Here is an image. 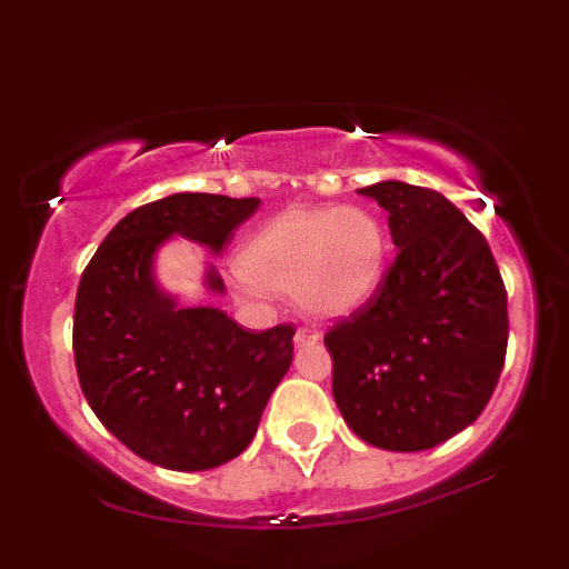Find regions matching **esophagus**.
I'll return each mask as SVG.
<instances>
[{"mask_svg": "<svg viewBox=\"0 0 569 569\" xmlns=\"http://www.w3.org/2000/svg\"><path fill=\"white\" fill-rule=\"evenodd\" d=\"M318 339H321V333H318L313 326H300V329L295 331V345H298V347L318 345Z\"/></svg>", "mask_w": 569, "mask_h": 569, "instance_id": "1", "label": "esophagus"}]
</instances>
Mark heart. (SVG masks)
Instances as JSON below:
<instances>
[{"label":"heart","mask_w":569,"mask_h":569,"mask_svg":"<svg viewBox=\"0 0 569 569\" xmlns=\"http://www.w3.org/2000/svg\"><path fill=\"white\" fill-rule=\"evenodd\" d=\"M386 263L383 222L362 207L290 209L256 230L238 256L248 295H290L321 316L362 306Z\"/></svg>","instance_id":"obj_1"}]
</instances>
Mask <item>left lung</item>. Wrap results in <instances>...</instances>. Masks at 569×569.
<instances>
[{
  "instance_id": "obj_1",
  "label": "left lung",
  "mask_w": 569,
  "mask_h": 569,
  "mask_svg": "<svg viewBox=\"0 0 569 569\" xmlns=\"http://www.w3.org/2000/svg\"><path fill=\"white\" fill-rule=\"evenodd\" d=\"M388 212L396 259L376 292L326 331L331 391L357 438L415 453L466 430L508 349V292L487 238L432 189H360Z\"/></svg>"
}]
</instances>
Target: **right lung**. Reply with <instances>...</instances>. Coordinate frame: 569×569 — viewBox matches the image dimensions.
Returning a JSON list of instances; mask_svg holds the SVG:
<instances>
[{
  "mask_svg": "<svg viewBox=\"0 0 569 569\" xmlns=\"http://www.w3.org/2000/svg\"><path fill=\"white\" fill-rule=\"evenodd\" d=\"M259 199L173 193L129 212L82 271L74 365L84 399L144 461L207 471L243 453L290 370L292 323L246 331L220 308H181L152 277L154 251L181 236L220 253ZM207 287L224 292L214 269Z\"/></svg>",
  "mask_w": 569,
  "mask_h": 569,
  "instance_id": "obj_1",
  "label": "right lung"
}]
</instances>
